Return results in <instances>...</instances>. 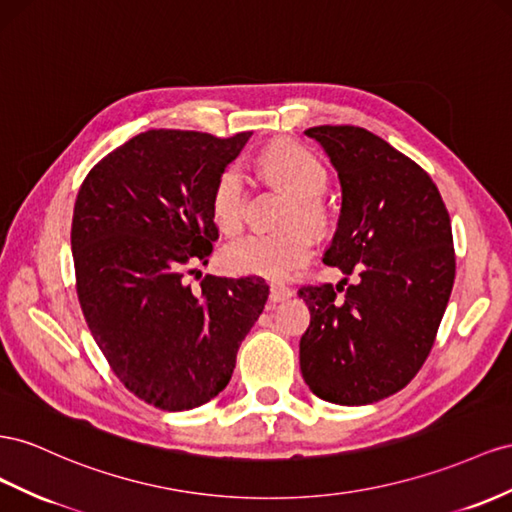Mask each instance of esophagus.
Wrapping results in <instances>:
<instances>
[{"instance_id": "obj_1", "label": "esophagus", "mask_w": 512, "mask_h": 512, "mask_svg": "<svg viewBox=\"0 0 512 512\" xmlns=\"http://www.w3.org/2000/svg\"><path fill=\"white\" fill-rule=\"evenodd\" d=\"M290 297H293V290H290V288L280 286V284H273V286H271V295H269V299H271L273 303L286 301V299H290Z\"/></svg>"}]
</instances>
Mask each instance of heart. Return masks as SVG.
I'll return each instance as SVG.
<instances>
[{"instance_id": "1", "label": "heart", "mask_w": 512, "mask_h": 512, "mask_svg": "<svg viewBox=\"0 0 512 512\" xmlns=\"http://www.w3.org/2000/svg\"><path fill=\"white\" fill-rule=\"evenodd\" d=\"M260 172L295 196L290 219H303L321 228L325 211L321 196L327 187V172L312 153L293 142H278L262 150L256 159ZM247 183L239 165H228L215 178L211 191V213L224 232H237L243 224ZM312 234L303 226L284 230H254L224 247L222 262L232 273L260 275L267 280H284L303 267L312 256Z\"/></svg>"}]
</instances>
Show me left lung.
Wrapping results in <instances>:
<instances>
[{
	"mask_svg": "<svg viewBox=\"0 0 512 512\" xmlns=\"http://www.w3.org/2000/svg\"><path fill=\"white\" fill-rule=\"evenodd\" d=\"M306 135L342 187L323 262L357 282L299 288L310 310L301 375L327 403L370 405L403 390L431 353L454 284L450 215L431 176L379 135L349 124Z\"/></svg>",
	"mask_w": 512,
	"mask_h": 512,
	"instance_id": "obj_1",
	"label": "left lung"
}]
</instances>
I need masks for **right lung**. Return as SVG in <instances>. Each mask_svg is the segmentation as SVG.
I'll use <instances>...</instances> for the list:
<instances>
[{
    "label": "right lung",
    "instance_id": "1",
    "mask_svg": "<svg viewBox=\"0 0 512 512\" xmlns=\"http://www.w3.org/2000/svg\"><path fill=\"white\" fill-rule=\"evenodd\" d=\"M252 133L150 129L103 157L77 193L71 250L77 297L114 375L144 403L185 411L222 392L247 331L265 310L262 278L206 275L219 232L215 178Z\"/></svg>",
    "mask_w": 512,
    "mask_h": 512
}]
</instances>
